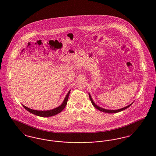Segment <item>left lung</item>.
<instances>
[{"instance_id":"8db88e82","label":"left lung","mask_w":156,"mask_h":156,"mask_svg":"<svg viewBox=\"0 0 156 156\" xmlns=\"http://www.w3.org/2000/svg\"><path fill=\"white\" fill-rule=\"evenodd\" d=\"M89 99H90V101H91V102H92V104L93 105V106H94L96 109H98V110L100 111L103 112H105V113H118V112H119L124 111L125 109H126L127 108H128L129 106H130V105H132V104L133 103H133L130 104L129 105L127 106L126 107L123 108H121V109H117V110H109V109H104V108H101V107H99V106H98V105H97L96 104H95L94 102L93 101V100H92V99L91 96H90V95L89 93Z\"/></svg>"}]
</instances>
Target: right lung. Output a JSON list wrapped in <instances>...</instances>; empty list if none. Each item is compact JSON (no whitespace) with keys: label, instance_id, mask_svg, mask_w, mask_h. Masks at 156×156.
Masks as SVG:
<instances>
[{"label":"right lung","instance_id":"add662e5","mask_svg":"<svg viewBox=\"0 0 156 156\" xmlns=\"http://www.w3.org/2000/svg\"><path fill=\"white\" fill-rule=\"evenodd\" d=\"M70 91H71V90H69L68 91V92L67 93V95H66V97H65V98L64 99V101H63V102L62 103V104L61 105H59V106H58V107H57V108H55L54 109H52L51 110L37 111V110H34V109L29 108L23 105H22L23 106L27 111L29 112L34 114V115H36L37 116H41V117H44V118L45 117L53 116L54 115H56L57 114H58L59 113H60L64 109V108L67 105V101H68V97H69Z\"/></svg>","mask_w":156,"mask_h":156}]
</instances>
